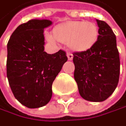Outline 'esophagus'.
<instances>
[{
	"label": "esophagus",
	"mask_w": 126,
	"mask_h": 126,
	"mask_svg": "<svg viewBox=\"0 0 126 126\" xmlns=\"http://www.w3.org/2000/svg\"><path fill=\"white\" fill-rule=\"evenodd\" d=\"M66 56H67V58H68V60H72L73 59V54H71L70 52H67V54H66Z\"/></svg>",
	"instance_id": "34e87169"
}]
</instances>
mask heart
<instances>
[{"label":"heart","instance_id":"b5f03b06","mask_svg":"<svg viewBox=\"0 0 126 126\" xmlns=\"http://www.w3.org/2000/svg\"><path fill=\"white\" fill-rule=\"evenodd\" d=\"M53 33L47 32L45 37L49 42L58 40L74 52H84L96 45L99 37V28L93 22L68 21L57 25Z\"/></svg>","mask_w":126,"mask_h":126}]
</instances>
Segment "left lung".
Returning <instances> with one entry per match:
<instances>
[{"label":"left lung","instance_id":"8db88e82","mask_svg":"<svg viewBox=\"0 0 126 126\" xmlns=\"http://www.w3.org/2000/svg\"><path fill=\"white\" fill-rule=\"evenodd\" d=\"M96 20L99 27L97 42L87 52L73 54L74 77L83 99L102 102L114 93L118 85L120 60L113 30L104 21Z\"/></svg>","mask_w":126,"mask_h":126}]
</instances>
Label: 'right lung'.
Returning <instances> with one entry per match:
<instances>
[{
	"label": "right lung",
	"instance_id": "1",
	"mask_svg": "<svg viewBox=\"0 0 126 126\" xmlns=\"http://www.w3.org/2000/svg\"><path fill=\"white\" fill-rule=\"evenodd\" d=\"M52 24L48 19H30L18 26L7 45L9 85L16 100L28 108L50 101L52 83L67 61L64 51L44 52V29Z\"/></svg>",
	"mask_w": 126,
	"mask_h": 126
}]
</instances>
